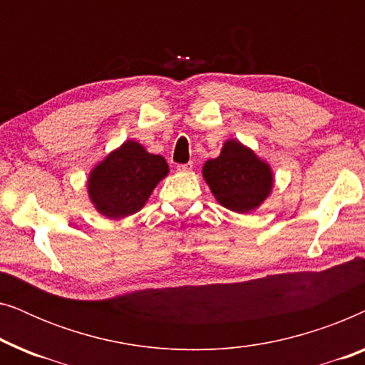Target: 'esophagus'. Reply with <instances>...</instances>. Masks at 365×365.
<instances>
[{
    "label": "esophagus",
    "instance_id": "34e87169",
    "mask_svg": "<svg viewBox=\"0 0 365 365\" xmlns=\"http://www.w3.org/2000/svg\"><path fill=\"white\" fill-rule=\"evenodd\" d=\"M178 171H179V173H189V171H192V163H187V164H179V166H178Z\"/></svg>",
    "mask_w": 365,
    "mask_h": 365
}]
</instances>
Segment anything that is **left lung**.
Masks as SVG:
<instances>
[{"mask_svg": "<svg viewBox=\"0 0 365 365\" xmlns=\"http://www.w3.org/2000/svg\"><path fill=\"white\" fill-rule=\"evenodd\" d=\"M202 178L217 202L237 214L257 209L274 187L271 166L237 139H227L221 154L204 163Z\"/></svg>", "mask_w": 365, "mask_h": 365, "instance_id": "left-lung-1", "label": "left lung"}]
</instances>
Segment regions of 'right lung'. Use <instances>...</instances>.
<instances>
[{
	"instance_id": "1",
	"label": "right lung",
	"mask_w": 365,
	"mask_h": 365,
	"mask_svg": "<svg viewBox=\"0 0 365 365\" xmlns=\"http://www.w3.org/2000/svg\"><path fill=\"white\" fill-rule=\"evenodd\" d=\"M168 173L166 159L128 139L91 169L88 196L99 214L124 219L141 211Z\"/></svg>"
}]
</instances>
